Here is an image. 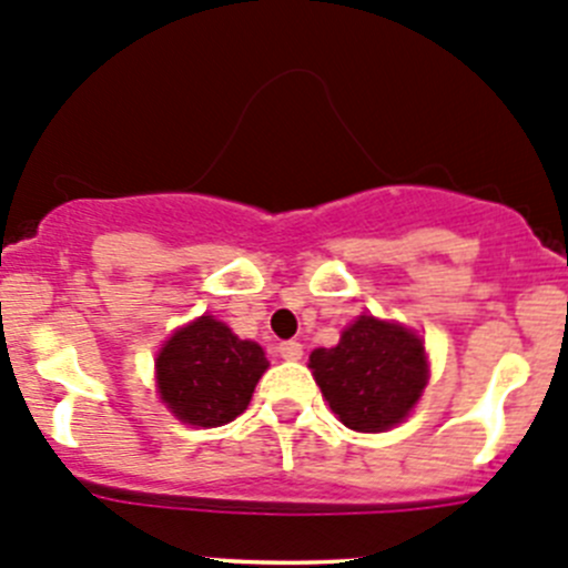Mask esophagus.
Wrapping results in <instances>:
<instances>
[{
    "label": "esophagus",
    "mask_w": 568,
    "mask_h": 568,
    "mask_svg": "<svg viewBox=\"0 0 568 568\" xmlns=\"http://www.w3.org/2000/svg\"><path fill=\"white\" fill-rule=\"evenodd\" d=\"M280 357H285V361H300L302 357V344L300 341H283V344L277 346Z\"/></svg>",
    "instance_id": "1"
}]
</instances>
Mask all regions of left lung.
Wrapping results in <instances>:
<instances>
[{
  "label": "left lung",
  "instance_id": "left-lung-1",
  "mask_svg": "<svg viewBox=\"0 0 568 568\" xmlns=\"http://www.w3.org/2000/svg\"><path fill=\"white\" fill-rule=\"evenodd\" d=\"M311 368L335 416L357 433L399 424L427 385L422 341L374 316L349 324L333 349L313 352Z\"/></svg>",
  "mask_w": 568,
  "mask_h": 568
}]
</instances>
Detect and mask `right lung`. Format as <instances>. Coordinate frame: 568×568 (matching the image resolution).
I'll return each mask as SVG.
<instances>
[{
  "label": "right lung",
  "mask_w": 568,
  "mask_h": 568,
  "mask_svg": "<svg viewBox=\"0 0 568 568\" xmlns=\"http://www.w3.org/2000/svg\"><path fill=\"white\" fill-rule=\"evenodd\" d=\"M158 390L178 418L219 427L246 410L268 361L255 341H241L213 316L178 329L158 355Z\"/></svg>",
  "instance_id": "right-lung-1"
}]
</instances>
